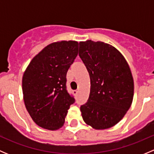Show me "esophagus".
Wrapping results in <instances>:
<instances>
[{"mask_svg": "<svg viewBox=\"0 0 154 154\" xmlns=\"http://www.w3.org/2000/svg\"><path fill=\"white\" fill-rule=\"evenodd\" d=\"M73 93H74V95H77V94H78V91H77V90H74V91H73Z\"/></svg>", "mask_w": 154, "mask_h": 154, "instance_id": "obj_1", "label": "esophagus"}]
</instances>
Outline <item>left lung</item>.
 Instances as JSON below:
<instances>
[{
	"instance_id": "left-lung-1",
	"label": "left lung",
	"mask_w": 154,
	"mask_h": 154,
	"mask_svg": "<svg viewBox=\"0 0 154 154\" xmlns=\"http://www.w3.org/2000/svg\"><path fill=\"white\" fill-rule=\"evenodd\" d=\"M79 56L90 77L88 101L80 106L82 117L94 130L117 125L132 104L134 82L122 53L103 42H80Z\"/></svg>"
}]
</instances>
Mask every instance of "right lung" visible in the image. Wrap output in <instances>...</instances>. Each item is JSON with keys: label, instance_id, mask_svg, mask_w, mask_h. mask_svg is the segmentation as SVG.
Segmentation results:
<instances>
[{"label": "right lung", "instance_id": "right-lung-1", "mask_svg": "<svg viewBox=\"0 0 154 154\" xmlns=\"http://www.w3.org/2000/svg\"><path fill=\"white\" fill-rule=\"evenodd\" d=\"M78 45L76 41L48 45L32 59L23 74L26 109L32 121L46 130L61 128L74 102L66 89V74L78 54Z\"/></svg>", "mask_w": 154, "mask_h": 154}]
</instances>
